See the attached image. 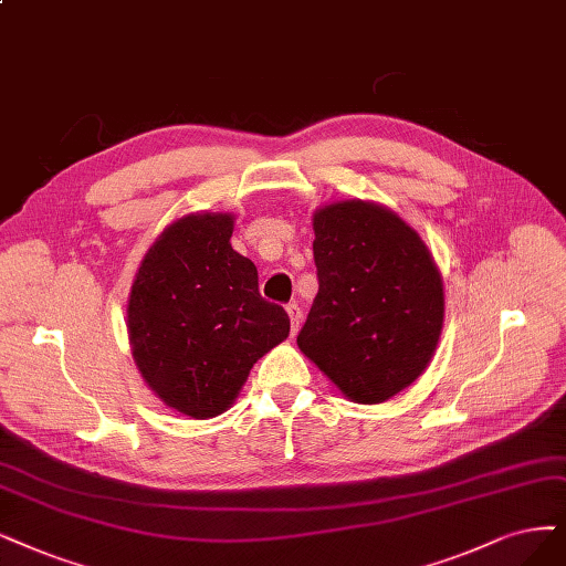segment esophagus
Masks as SVG:
<instances>
[{
	"mask_svg": "<svg viewBox=\"0 0 566 566\" xmlns=\"http://www.w3.org/2000/svg\"><path fill=\"white\" fill-rule=\"evenodd\" d=\"M286 315L291 319V336H296L301 328V319H303V310L298 307V303H289L286 305Z\"/></svg>",
	"mask_w": 566,
	"mask_h": 566,
	"instance_id": "obj_1",
	"label": "esophagus"
}]
</instances>
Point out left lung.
Here are the masks:
<instances>
[{
  "label": "left lung",
  "instance_id": "left-lung-1",
  "mask_svg": "<svg viewBox=\"0 0 566 566\" xmlns=\"http://www.w3.org/2000/svg\"><path fill=\"white\" fill-rule=\"evenodd\" d=\"M319 291L298 349L354 403H385L431 364L446 291L429 247L389 207L336 200L312 214Z\"/></svg>",
  "mask_w": 566,
  "mask_h": 566
}]
</instances>
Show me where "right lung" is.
Listing matches in <instances>:
<instances>
[{"label": "right lung", "mask_w": 566, "mask_h": 566, "mask_svg": "<svg viewBox=\"0 0 566 566\" xmlns=\"http://www.w3.org/2000/svg\"><path fill=\"white\" fill-rule=\"evenodd\" d=\"M235 217L188 212L146 251L128 296L135 366L158 399L193 420L235 403L249 370L289 336L259 294V272L230 247Z\"/></svg>", "instance_id": "1"}]
</instances>
